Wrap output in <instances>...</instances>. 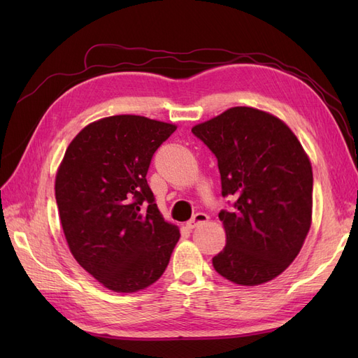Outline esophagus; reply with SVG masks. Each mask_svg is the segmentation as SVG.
Listing matches in <instances>:
<instances>
[{"mask_svg": "<svg viewBox=\"0 0 358 358\" xmlns=\"http://www.w3.org/2000/svg\"><path fill=\"white\" fill-rule=\"evenodd\" d=\"M208 220H209V216H208V215L203 213V212H199V213L194 215L192 218L187 222V227H188L189 230H192V229H196L197 225L204 224V222H208Z\"/></svg>", "mask_w": 358, "mask_h": 358, "instance_id": "1", "label": "esophagus"}]
</instances>
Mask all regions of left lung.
Wrapping results in <instances>:
<instances>
[{
	"label": "left lung",
	"mask_w": 358,
	"mask_h": 358,
	"mask_svg": "<svg viewBox=\"0 0 358 358\" xmlns=\"http://www.w3.org/2000/svg\"><path fill=\"white\" fill-rule=\"evenodd\" d=\"M192 134L218 159L220 212L227 243L212 258L216 272L239 285L272 280L294 262L310 229L312 167L280 119L252 107H231Z\"/></svg>",
	"instance_id": "1"
}]
</instances>
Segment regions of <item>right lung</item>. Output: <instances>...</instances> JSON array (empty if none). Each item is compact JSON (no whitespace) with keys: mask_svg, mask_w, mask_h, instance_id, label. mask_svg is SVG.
Here are the masks:
<instances>
[{"mask_svg":"<svg viewBox=\"0 0 358 358\" xmlns=\"http://www.w3.org/2000/svg\"><path fill=\"white\" fill-rule=\"evenodd\" d=\"M176 127L117 115L85 127L59 166L55 197L73 257L100 284L134 292L154 284L179 241L146 175Z\"/></svg>","mask_w":358,"mask_h":358,"instance_id":"add662e5","label":"right lung"}]
</instances>
